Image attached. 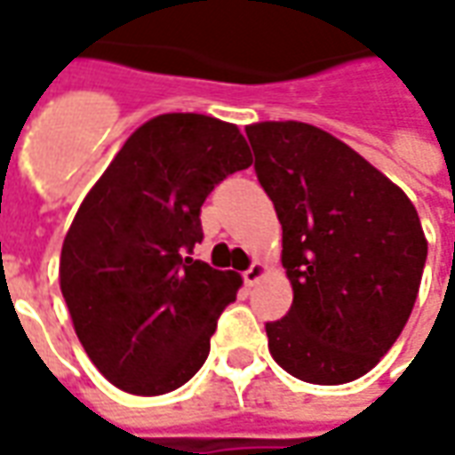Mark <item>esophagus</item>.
Returning a JSON list of instances; mask_svg holds the SVG:
<instances>
[{
    "mask_svg": "<svg viewBox=\"0 0 455 455\" xmlns=\"http://www.w3.org/2000/svg\"><path fill=\"white\" fill-rule=\"evenodd\" d=\"M266 273H267L266 263H260V260H256V263H253V266L248 267L246 273H243V280H246L248 287H253V285H256V283H260V280L266 277Z\"/></svg>",
    "mask_w": 455,
    "mask_h": 455,
    "instance_id": "esophagus-1",
    "label": "esophagus"
}]
</instances>
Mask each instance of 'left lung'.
Wrapping results in <instances>:
<instances>
[{"label":"left lung","instance_id":"1","mask_svg":"<svg viewBox=\"0 0 455 455\" xmlns=\"http://www.w3.org/2000/svg\"><path fill=\"white\" fill-rule=\"evenodd\" d=\"M283 224L292 307L266 324L280 368L343 385L378 365L419 292L427 236L410 197L361 153L302 121L246 126Z\"/></svg>","mask_w":455,"mask_h":455}]
</instances>
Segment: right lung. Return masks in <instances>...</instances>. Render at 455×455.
Masks as SVG:
<instances>
[{"label":"right lung","instance_id":"add662e5","mask_svg":"<svg viewBox=\"0 0 455 455\" xmlns=\"http://www.w3.org/2000/svg\"><path fill=\"white\" fill-rule=\"evenodd\" d=\"M251 163L236 124L160 114L131 133L83 199L60 251V290L90 361L119 390L165 395L207 361L243 280L189 253L209 192Z\"/></svg>","mask_w":455,"mask_h":455}]
</instances>
